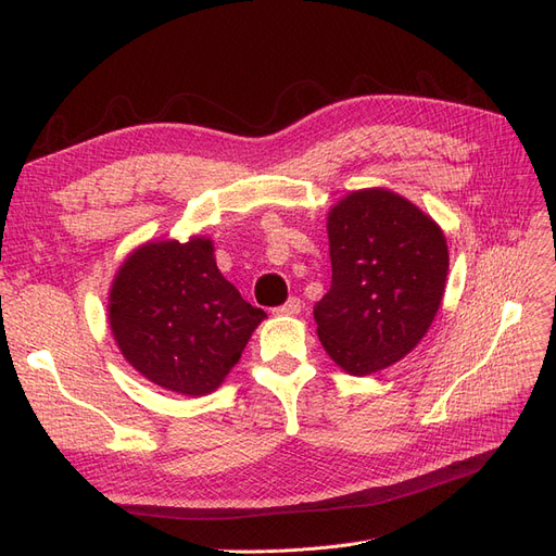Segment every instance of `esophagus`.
Listing matches in <instances>:
<instances>
[{"label": "esophagus", "instance_id": "1", "mask_svg": "<svg viewBox=\"0 0 556 556\" xmlns=\"http://www.w3.org/2000/svg\"><path fill=\"white\" fill-rule=\"evenodd\" d=\"M276 315H299L301 313V301L296 296H290L282 306L274 308Z\"/></svg>", "mask_w": 556, "mask_h": 556}]
</instances>
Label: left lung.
Wrapping results in <instances>:
<instances>
[{"mask_svg": "<svg viewBox=\"0 0 556 556\" xmlns=\"http://www.w3.org/2000/svg\"><path fill=\"white\" fill-rule=\"evenodd\" d=\"M331 288L313 315L327 355L352 376L392 366L429 331L447 278L441 227L390 190H357L329 211Z\"/></svg>", "mask_w": 556, "mask_h": 556, "instance_id": "8db88e82", "label": "left lung"}]
</instances>
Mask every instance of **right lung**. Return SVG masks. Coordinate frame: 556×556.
Instances as JSON below:
<instances>
[{
  "label": "right lung",
  "mask_w": 556,
  "mask_h": 556,
  "mask_svg": "<svg viewBox=\"0 0 556 556\" xmlns=\"http://www.w3.org/2000/svg\"><path fill=\"white\" fill-rule=\"evenodd\" d=\"M109 301L125 359L150 382L185 396L217 390L266 317L220 274L204 237L134 250L117 268Z\"/></svg>",
  "instance_id": "1"
}]
</instances>
